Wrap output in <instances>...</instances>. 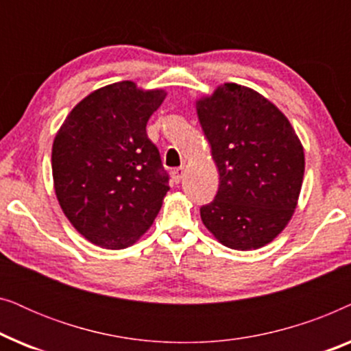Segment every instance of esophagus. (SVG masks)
<instances>
[{"label": "esophagus", "mask_w": 351, "mask_h": 351, "mask_svg": "<svg viewBox=\"0 0 351 351\" xmlns=\"http://www.w3.org/2000/svg\"><path fill=\"white\" fill-rule=\"evenodd\" d=\"M184 174H185L184 167H177V169L172 171V179H174L176 184H179V182L182 180V177H184Z\"/></svg>", "instance_id": "obj_1"}]
</instances>
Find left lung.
<instances>
[{
  "mask_svg": "<svg viewBox=\"0 0 351 351\" xmlns=\"http://www.w3.org/2000/svg\"><path fill=\"white\" fill-rule=\"evenodd\" d=\"M219 169V190L201 220L223 246L249 251L289 222L304 180V147L287 118L256 90L225 83L196 102Z\"/></svg>",
  "mask_w": 351,
  "mask_h": 351,
  "instance_id": "8db88e82",
  "label": "left lung"
}]
</instances>
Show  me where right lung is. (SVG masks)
I'll use <instances>...</instances> for the list:
<instances>
[{"instance_id": "1", "label": "right lung", "mask_w": 351, "mask_h": 351, "mask_svg": "<svg viewBox=\"0 0 351 351\" xmlns=\"http://www.w3.org/2000/svg\"><path fill=\"white\" fill-rule=\"evenodd\" d=\"M162 89L121 81L94 90L71 110L52 145L57 199L71 225L105 249L131 246L152 227L169 190L147 123Z\"/></svg>"}]
</instances>
